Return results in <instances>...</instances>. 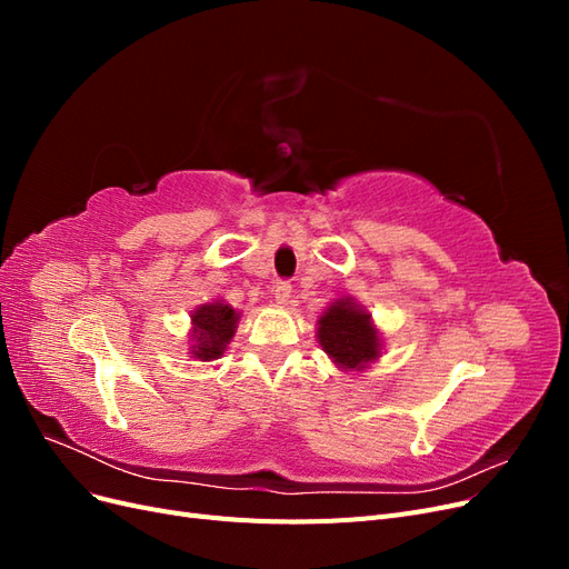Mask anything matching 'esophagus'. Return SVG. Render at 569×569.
<instances>
[{
  "label": "esophagus",
  "mask_w": 569,
  "mask_h": 569,
  "mask_svg": "<svg viewBox=\"0 0 569 569\" xmlns=\"http://www.w3.org/2000/svg\"><path fill=\"white\" fill-rule=\"evenodd\" d=\"M272 291H274V301H278L280 306L289 303V297H291V284L289 282H278Z\"/></svg>",
  "instance_id": "34e87169"
}]
</instances>
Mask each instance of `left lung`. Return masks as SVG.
Returning a JSON list of instances; mask_svg holds the SVG:
<instances>
[{"mask_svg": "<svg viewBox=\"0 0 569 569\" xmlns=\"http://www.w3.org/2000/svg\"><path fill=\"white\" fill-rule=\"evenodd\" d=\"M318 341L332 363L347 372H360L382 353V339L372 316L351 297L327 306L318 320Z\"/></svg>", "mask_w": 569, "mask_h": 569, "instance_id": "8db88e82", "label": "left lung"}]
</instances>
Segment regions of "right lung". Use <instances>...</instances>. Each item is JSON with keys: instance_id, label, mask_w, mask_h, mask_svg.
<instances>
[{"instance_id": "obj_1", "label": "right lung", "mask_w": 569, "mask_h": 569, "mask_svg": "<svg viewBox=\"0 0 569 569\" xmlns=\"http://www.w3.org/2000/svg\"><path fill=\"white\" fill-rule=\"evenodd\" d=\"M239 313L226 301L203 303L192 313V347L189 353L199 360H216L226 353L237 332Z\"/></svg>"}]
</instances>
